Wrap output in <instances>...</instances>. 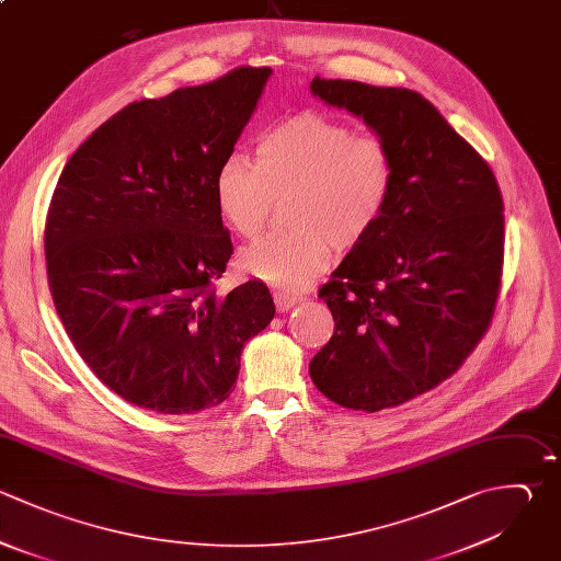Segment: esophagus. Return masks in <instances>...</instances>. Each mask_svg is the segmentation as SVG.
I'll return each instance as SVG.
<instances>
[{
	"label": "esophagus",
	"instance_id": "obj_1",
	"mask_svg": "<svg viewBox=\"0 0 561 561\" xmlns=\"http://www.w3.org/2000/svg\"><path fill=\"white\" fill-rule=\"evenodd\" d=\"M274 302H276V309H278L280 313H285V311H289L296 302H300V296L285 294V291H276V294H274Z\"/></svg>",
	"mask_w": 561,
	"mask_h": 561
}]
</instances>
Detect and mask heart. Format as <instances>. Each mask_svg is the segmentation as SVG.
<instances>
[{"label": "heart", "mask_w": 561, "mask_h": 561, "mask_svg": "<svg viewBox=\"0 0 561 561\" xmlns=\"http://www.w3.org/2000/svg\"><path fill=\"white\" fill-rule=\"evenodd\" d=\"M394 184L397 158L383 138L357 136L346 123L305 112L261 136L256 162L228 156L215 199L243 239L261 234L274 204L287 199L291 230L245 248L239 270L278 289H300L327 270L331 250L353 252L373 234Z\"/></svg>", "instance_id": "1"}]
</instances>
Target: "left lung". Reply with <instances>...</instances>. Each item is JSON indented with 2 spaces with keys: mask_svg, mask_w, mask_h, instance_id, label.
I'll return each mask as SVG.
<instances>
[{
  "mask_svg": "<svg viewBox=\"0 0 561 561\" xmlns=\"http://www.w3.org/2000/svg\"><path fill=\"white\" fill-rule=\"evenodd\" d=\"M311 92L362 118L397 158L386 215L318 291L335 331L309 362L324 397L377 412L445 381L486 333L502 280V195L421 94L320 77Z\"/></svg>",
  "mask_w": 561,
  "mask_h": 561,
  "instance_id": "1",
  "label": "left lung"
}]
</instances>
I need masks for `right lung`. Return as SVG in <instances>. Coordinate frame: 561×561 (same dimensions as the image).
I'll return each instance as SVG.
<instances>
[{
	"instance_id": "add662e5",
	"label": "right lung",
	"mask_w": 561,
	"mask_h": 561,
	"mask_svg": "<svg viewBox=\"0 0 561 561\" xmlns=\"http://www.w3.org/2000/svg\"><path fill=\"white\" fill-rule=\"evenodd\" d=\"M270 68L136 101L68 160L44 245L57 313L92 373L160 414L234 390L243 344L274 318L265 283L217 296L232 254L215 180L256 110Z\"/></svg>"
}]
</instances>
